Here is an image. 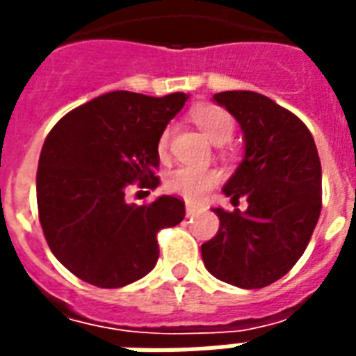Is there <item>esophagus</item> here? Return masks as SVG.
<instances>
[{
    "mask_svg": "<svg viewBox=\"0 0 356 356\" xmlns=\"http://www.w3.org/2000/svg\"><path fill=\"white\" fill-rule=\"evenodd\" d=\"M202 208H198V206H194V204H191V202H186V206H185V211H186V216L191 217L194 216V213H198Z\"/></svg>",
    "mask_w": 356,
    "mask_h": 356,
    "instance_id": "esophagus-1",
    "label": "esophagus"
}]
</instances>
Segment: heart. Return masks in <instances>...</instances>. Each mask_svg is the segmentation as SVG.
Listing matches in <instances>:
<instances>
[{"label":"heart","mask_w":356,"mask_h":356,"mask_svg":"<svg viewBox=\"0 0 356 356\" xmlns=\"http://www.w3.org/2000/svg\"><path fill=\"white\" fill-rule=\"evenodd\" d=\"M191 120L200 127V131L216 145H223L231 139L234 133V118L221 106L216 104H200L191 112ZM170 139L171 131L170 127H165L160 137H158V156L168 158L170 152ZM219 171L211 168H191L183 165L168 173L165 177V188L171 194H177L181 198L188 202H198L219 183Z\"/></svg>","instance_id":"heart-1"}]
</instances>
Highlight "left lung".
I'll list each match as a JSON object with an SVG mask.
<instances>
[{
    "mask_svg": "<svg viewBox=\"0 0 356 356\" xmlns=\"http://www.w3.org/2000/svg\"><path fill=\"white\" fill-rule=\"evenodd\" d=\"M244 133V160L223 193L246 211L216 208L219 231L202 244L211 275L244 290L265 288L305 252L322 208V170L307 125L290 110L254 91L213 95Z\"/></svg>",
    "mask_w": 356,
    "mask_h": 356,
    "instance_id": "1",
    "label": "left lung"
}]
</instances>
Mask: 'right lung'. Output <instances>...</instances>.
Here are the masks:
<instances>
[{
  "label": "right lung",
  "instance_id": "right-lung-1",
  "mask_svg": "<svg viewBox=\"0 0 356 356\" xmlns=\"http://www.w3.org/2000/svg\"><path fill=\"white\" fill-rule=\"evenodd\" d=\"M186 99L110 91L47 135L35 177L40 223L53 255L83 282L122 288L143 278L158 261V232L183 221V200L135 206L125 188L158 186V137Z\"/></svg>",
  "mask_w": 356,
  "mask_h": 356
}]
</instances>
